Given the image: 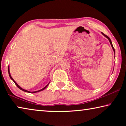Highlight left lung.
Returning <instances> with one entry per match:
<instances>
[{
	"mask_svg": "<svg viewBox=\"0 0 126 126\" xmlns=\"http://www.w3.org/2000/svg\"><path fill=\"white\" fill-rule=\"evenodd\" d=\"M102 34H103L104 37H106L107 38V39L109 40V41H110V45H111V46H112V49H113V51H114V54H115V50H114V48H113V45H112V42H111V40L110 39V38L108 37L107 35H105L104 34H103V33H102Z\"/></svg>",
	"mask_w": 126,
	"mask_h": 126,
	"instance_id": "8db88e82",
	"label": "left lung"
}]
</instances>
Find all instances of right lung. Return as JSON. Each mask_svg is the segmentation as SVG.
I'll return each mask as SVG.
<instances>
[{
    "mask_svg": "<svg viewBox=\"0 0 126 126\" xmlns=\"http://www.w3.org/2000/svg\"><path fill=\"white\" fill-rule=\"evenodd\" d=\"M8 73H9V77H10V79H12L13 80V82H14V83L16 84V86L18 87L20 89H21V90H22L23 91H24V92H28V93H37V92H40V91H43L44 89H46V88H47V87L48 86V84H49V83L47 85V86H46V87H44L43 88H42V89H40V90H39V91H34V92H30V91H27V90H25V89H23L22 88H21V87L19 86V85L16 83V81H15L13 79V78L12 77V76H11V75H10V71H9V67H8Z\"/></svg>",
    "mask_w": 126,
    "mask_h": 126,
    "instance_id": "add662e5",
    "label": "right lung"
}]
</instances>
